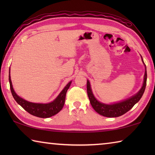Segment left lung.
I'll return each mask as SVG.
<instances>
[{"label":"left lung","mask_w":155,"mask_h":155,"mask_svg":"<svg viewBox=\"0 0 155 155\" xmlns=\"http://www.w3.org/2000/svg\"><path fill=\"white\" fill-rule=\"evenodd\" d=\"M142 58V57H141ZM143 60V59H142ZM146 66V65H145ZM146 80H147V72H146H146L144 74V80L142 87L139 91L137 94H136L135 96L131 97L126 101H122L120 103H117L112 104H106L98 102L94 96L92 91L91 90L90 81H87V95L90 99L91 105L92 106L94 109L100 115H103V116L108 117H119L120 115H122L127 111H129L130 109L133 108V107L141 99V96H143L144 91H145L146 86Z\"/></svg>","instance_id":"obj_1"}]
</instances>
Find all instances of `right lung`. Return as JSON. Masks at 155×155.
Masks as SVG:
<instances>
[{"label": "right lung", "instance_id": "1", "mask_svg": "<svg viewBox=\"0 0 155 155\" xmlns=\"http://www.w3.org/2000/svg\"><path fill=\"white\" fill-rule=\"evenodd\" d=\"M9 81L10 84V90H11L12 96L15 99V101L20 104V105L27 111L30 114L42 118L50 117L52 115H55L61 111L65 103V95H66L67 90L69 89L72 81L68 83L65 88L61 91V92L59 94L56 99L48 104H40V103H33L30 102L25 101L22 98L18 96L12 87V83L10 77V69L9 74Z\"/></svg>", "mask_w": 155, "mask_h": 155}]
</instances>
